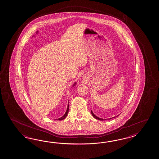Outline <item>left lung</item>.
Returning a JSON list of instances; mask_svg holds the SVG:
<instances>
[{
	"mask_svg": "<svg viewBox=\"0 0 159 159\" xmlns=\"http://www.w3.org/2000/svg\"><path fill=\"white\" fill-rule=\"evenodd\" d=\"M91 115H93V117H94V118H95V119H98V120H105V119H101V118H99V117H97V116H95V115L94 114V113H93V112H92V111H91ZM114 117H112V118H114Z\"/></svg>",
	"mask_w": 159,
	"mask_h": 159,
	"instance_id": "1",
	"label": "left lung"
}]
</instances>
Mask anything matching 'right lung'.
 <instances>
[{"mask_svg": "<svg viewBox=\"0 0 159 159\" xmlns=\"http://www.w3.org/2000/svg\"><path fill=\"white\" fill-rule=\"evenodd\" d=\"M76 83H75V84ZM69 111V105H68V107H67V110H66V111L65 112V113L64 115L62 116V117H61V118H59V119H57V120H63V119H64L66 117V116L68 115V113Z\"/></svg>", "mask_w": 159, "mask_h": 159, "instance_id": "1", "label": "right lung"}]
</instances>
